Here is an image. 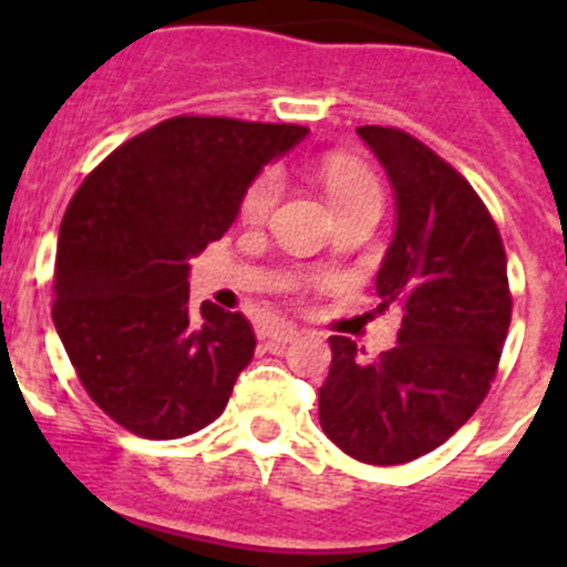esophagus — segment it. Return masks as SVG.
I'll return each mask as SVG.
<instances>
[{"label":"esophagus","instance_id":"obj_1","mask_svg":"<svg viewBox=\"0 0 567 567\" xmlns=\"http://www.w3.org/2000/svg\"><path fill=\"white\" fill-rule=\"evenodd\" d=\"M298 329L295 327H289V323H280V327H275V329H269L267 332V338L272 340V343H292L295 338H298Z\"/></svg>","mask_w":567,"mask_h":567}]
</instances>
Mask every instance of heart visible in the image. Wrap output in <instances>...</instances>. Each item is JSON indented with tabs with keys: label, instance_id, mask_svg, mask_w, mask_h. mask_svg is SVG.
<instances>
[{
	"label": "heart",
	"instance_id": "1",
	"mask_svg": "<svg viewBox=\"0 0 567 567\" xmlns=\"http://www.w3.org/2000/svg\"><path fill=\"white\" fill-rule=\"evenodd\" d=\"M320 178H323V189H327L329 202H332L334 213H343V209L354 207H380V187L378 178H374L363 164L349 162V158H329L320 169ZM280 182L275 173H264L252 187L244 195V204H240V215L244 221L258 224L264 221L269 213H272L275 202H278Z\"/></svg>",
	"mask_w": 567,
	"mask_h": 567
}]
</instances>
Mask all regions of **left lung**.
Returning a JSON list of instances; mask_svg holds the SVG:
<instances>
[{
	"label": "left lung",
	"mask_w": 567,
	"mask_h": 567,
	"mask_svg": "<svg viewBox=\"0 0 567 567\" xmlns=\"http://www.w3.org/2000/svg\"><path fill=\"white\" fill-rule=\"evenodd\" d=\"M394 193L378 309H398V346L369 360L332 334L320 425L349 457L400 465L434 452L477 412L511 323L497 224L463 175L403 130L358 127Z\"/></svg>",
	"instance_id": "left-lung-1"
}]
</instances>
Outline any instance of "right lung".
Segmentation results:
<instances>
[{
  "mask_svg": "<svg viewBox=\"0 0 567 567\" xmlns=\"http://www.w3.org/2000/svg\"><path fill=\"white\" fill-rule=\"evenodd\" d=\"M298 124L178 115L110 153L59 227L53 323L87 394L127 432L175 440L224 412L255 352L240 312L189 307V260L238 218Z\"/></svg>",
  "mask_w": 567,
  "mask_h": 567,
  "instance_id": "1",
  "label": "right lung"
}]
</instances>
